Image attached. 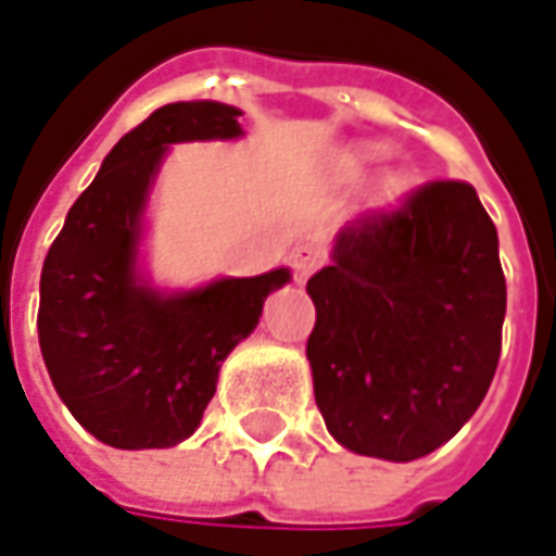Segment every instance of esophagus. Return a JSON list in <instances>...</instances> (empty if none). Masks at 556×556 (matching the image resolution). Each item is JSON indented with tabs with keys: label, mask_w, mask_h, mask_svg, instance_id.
<instances>
[{
	"label": "esophagus",
	"mask_w": 556,
	"mask_h": 556,
	"mask_svg": "<svg viewBox=\"0 0 556 556\" xmlns=\"http://www.w3.org/2000/svg\"><path fill=\"white\" fill-rule=\"evenodd\" d=\"M324 260H327V253H324L321 244H315V241H303V244H296L293 251H290V266H293V275L303 281L308 278L315 269H321Z\"/></svg>",
	"instance_id": "esophagus-1"
}]
</instances>
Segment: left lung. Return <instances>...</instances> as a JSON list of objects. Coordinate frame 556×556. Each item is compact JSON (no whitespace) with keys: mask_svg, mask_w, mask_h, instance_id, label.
I'll return each mask as SVG.
<instances>
[{"mask_svg":"<svg viewBox=\"0 0 556 556\" xmlns=\"http://www.w3.org/2000/svg\"><path fill=\"white\" fill-rule=\"evenodd\" d=\"M305 290L315 404L345 450L413 462L475 416L505 321L498 235L475 186L431 180L361 214Z\"/></svg>","mask_w":556,"mask_h":556,"instance_id":"1","label":"left lung"}]
</instances>
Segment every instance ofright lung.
<instances>
[{
  "label": "right lung",
  "mask_w": 556,
  "mask_h": 556,
  "mask_svg": "<svg viewBox=\"0 0 556 556\" xmlns=\"http://www.w3.org/2000/svg\"><path fill=\"white\" fill-rule=\"evenodd\" d=\"M217 100L167 103L128 130L70 207L39 281V349L61 401L97 441L162 450L199 428L219 364L260 324L275 269L159 293L137 271L140 217L170 143L241 137Z\"/></svg>",
  "instance_id": "add662e5"
}]
</instances>
